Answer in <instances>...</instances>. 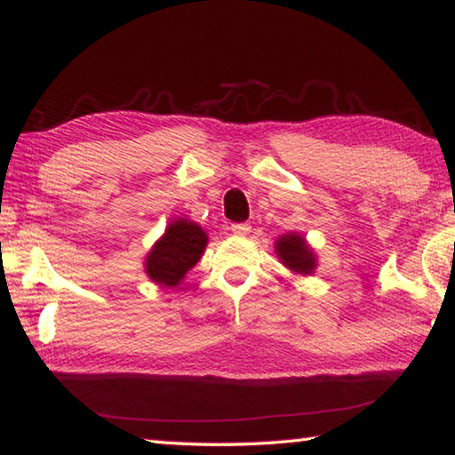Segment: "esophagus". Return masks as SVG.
Listing matches in <instances>:
<instances>
[{"label":"esophagus","mask_w":455,"mask_h":455,"mask_svg":"<svg viewBox=\"0 0 455 455\" xmlns=\"http://www.w3.org/2000/svg\"><path fill=\"white\" fill-rule=\"evenodd\" d=\"M230 230H233L235 235H249L251 233V227L249 225H230Z\"/></svg>","instance_id":"esophagus-1"}]
</instances>
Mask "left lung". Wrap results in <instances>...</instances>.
<instances>
[{
  "label": "left lung",
  "mask_w": 455,
  "mask_h": 455,
  "mask_svg": "<svg viewBox=\"0 0 455 455\" xmlns=\"http://www.w3.org/2000/svg\"><path fill=\"white\" fill-rule=\"evenodd\" d=\"M276 255L287 265L291 271L297 273H311L315 267V255L305 244L303 236L299 235H284L276 241Z\"/></svg>",
  "instance_id": "obj_1"
}]
</instances>
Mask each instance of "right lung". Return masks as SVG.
<instances>
[{
  "label": "right lung",
  "instance_id": "1",
  "mask_svg": "<svg viewBox=\"0 0 455 455\" xmlns=\"http://www.w3.org/2000/svg\"><path fill=\"white\" fill-rule=\"evenodd\" d=\"M206 241V233L195 222L184 219L171 222L164 236L146 257V273L154 283L176 287L182 276L198 263Z\"/></svg>",
  "mask_w": 455,
  "mask_h": 455
}]
</instances>
